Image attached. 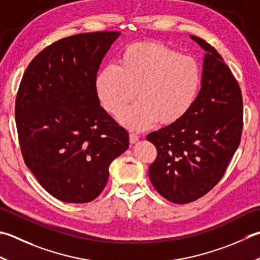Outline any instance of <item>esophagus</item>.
<instances>
[{"label": "esophagus", "mask_w": 260, "mask_h": 260, "mask_svg": "<svg viewBox=\"0 0 260 260\" xmlns=\"http://www.w3.org/2000/svg\"><path fill=\"white\" fill-rule=\"evenodd\" d=\"M137 141H139V135L134 134V133H131L129 134V142H131V143L134 144V143H136Z\"/></svg>", "instance_id": "esophagus-1"}]
</instances>
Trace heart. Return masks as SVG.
<instances>
[{"instance_id":"b5f03b06","label":"heart","mask_w":260,"mask_h":260,"mask_svg":"<svg viewBox=\"0 0 260 260\" xmlns=\"http://www.w3.org/2000/svg\"><path fill=\"white\" fill-rule=\"evenodd\" d=\"M202 81L195 58L180 55L160 43L132 44L120 53L117 65H107L95 76L101 106L111 115L120 113L121 124L143 131L159 120L177 123L191 108Z\"/></svg>"}]
</instances>
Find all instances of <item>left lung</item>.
Here are the masks:
<instances>
[{
    "label": "left lung",
    "instance_id": "obj_1",
    "mask_svg": "<svg viewBox=\"0 0 260 260\" xmlns=\"http://www.w3.org/2000/svg\"><path fill=\"white\" fill-rule=\"evenodd\" d=\"M190 38L206 52L200 93L180 120L146 136L157 151L150 180L175 204L198 200L222 179L243 126L241 90L231 70L205 40Z\"/></svg>",
    "mask_w": 260,
    "mask_h": 260
}]
</instances>
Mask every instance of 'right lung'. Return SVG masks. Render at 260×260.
Here are the masks:
<instances>
[{"label":"right lung","mask_w":260,"mask_h":260,"mask_svg":"<svg viewBox=\"0 0 260 260\" xmlns=\"http://www.w3.org/2000/svg\"><path fill=\"white\" fill-rule=\"evenodd\" d=\"M119 31L70 36L30 62L15 99L24 164L46 191L65 203L95 200L128 133L100 106L96 73Z\"/></svg>","instance_id":"add662e5"}]
</instances>
